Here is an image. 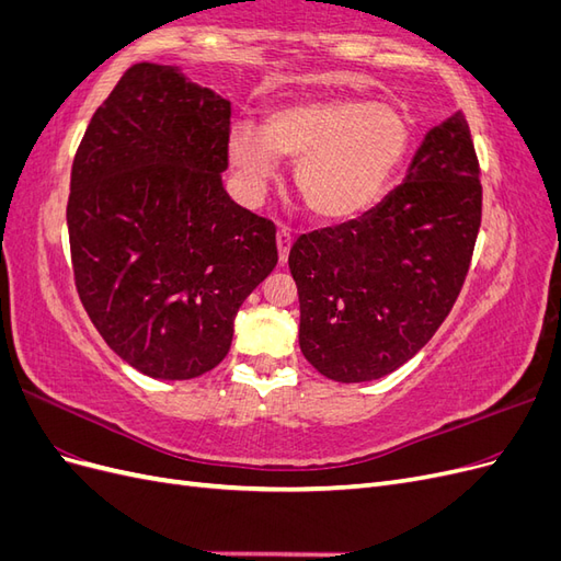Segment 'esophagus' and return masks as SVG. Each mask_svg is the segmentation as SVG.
<instances>
[{"label": "esophagus", "mask_w": 561, "mask_h": 561, "mask_svg": "<svg viewBox=\"0 0 561 561\" xmlns=\"http://www.w3.org/2000/svg\"><path fill=\"white\" fill-rule=\"evenodd\" d=\"M276 245H278V260H280V264H285L287 262V254H290V248H293V233H290V229H278Z\"/></svg>", "instance_id": "1"}]
</instances>
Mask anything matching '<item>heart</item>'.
Segmentation results:
<instances>
[{
	"instance_id": "heart-1",
	"label": "heart",
	"mask_w": 561,
	"mask_h": 561,
	"mask_svg": "<svg viewBox=\"0 0 561 561\" xmlns=\"http://www.w3.org/2000/svg\"><path fill=\"white\" fill-rule=\"evenodd\" d=\"M412 145L402 112L365 98H322L271 110L264 130L236 124L229 163L250 203L278 178L280 157L297 161L295 186L322 222H346L375 206Z\"/></svg>"
}]
</instances>
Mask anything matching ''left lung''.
<instances>
[{"label": "left lung", "instance_id": "obj_1", "mask_svg": "<svg viewBox=\"0 0 561 561\" xmlns=\"http://www.w3.org/2000/svg\"><path fill=\"white\" fill-rule=\"evenodd\" d=\"M480 222V163L456 112L428 130L404 182L377 208L293 245L304 358L342 383L412 360L461 293Z\"/></svg>", "mask_w": 561, "mask_h": 561}]
</instances>
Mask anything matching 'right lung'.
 <instances>
[{
  "instance_id": "right-lung-1",
  "label": "right lung",
  "mask_w": 561,
  "mask_h": 561,
  "mask_svg": "<svg viewBox=\"0 0 561 561\" xmlns=\"http://www.w3.org/2000/svg\"><path fill=\"white\" fill-rule=\"evenodd\" d=\"M231 103L173 65L118 79L77 149L67 201L75 285L107 346L151 379L225 360L233 318L278 262L276 227L233 203Z\"/></svg>"
}]
</instances>
